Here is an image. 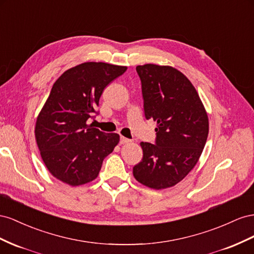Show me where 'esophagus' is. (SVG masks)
Here are the masks:
<instances>
[{"label":"esophagus","instance_id":"1","mask_svg":"<svg viewBox=\"0 0 254 254\" xmlns=\"http://www.w3.org/2000/svg\"><path fill=\"white\" fill-rule=\"evenodd\" d=\"M128 142H131V140L129 139H127V137H123V136H121L120 137V143L121 144H125V143H128Z\"/></svg>","mask_w":254,"mask_h":254}]
</instances>
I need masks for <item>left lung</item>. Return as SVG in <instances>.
Instances as JSON below:
<instances>
[{
    "instance_id": "left-lung-1",
    "label": "left lung",
    "mask_w": 254,
    "mask_h": 254,
    "mask_svg": "<svg viewBox=\"0 0 254 254\" xmlns=\"http://www.w3.org/2000/svg\"><path fill=\"white\" fill-rule=\"evenodd\" d=\"M144 117L153 119L154 143L140 142L143 156L133 167L139 183L153 190L182 181L197 164L208 135V118L197 90L182 72L147 64L136 67Z\"/></svg>"
}]
</instances>
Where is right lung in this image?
Returning <instances> with one entry per match:
<instances>
[{
	"label": "right lung",
	"mask_w": 254,
	"mask_h": 254,
	"mask_svg": "<svg viewBox=\"0 0 254 254\" xmlns=\"http://www.w3.org/2000/svg\"><path fill=\"white\" fill-rule=\"evenodd\" d=\"M127 67L84 63L59 77L36 121L35 136L48 170L71 186L95 180L103 159L119 142V135L87 125L99 114L105 87Z\"/></svg>",
	"instance_id": "right-lung-1"
}]
</instances>
